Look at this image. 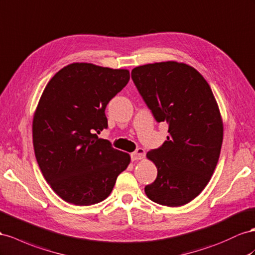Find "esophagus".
Listing matches in <instances>:
<instances>
[{"mask_svg": "<svg viewBox=\"0 0 255 255\" xmlns=\"http://www.w3.org/2000/svg\"><path fill=\"white\" fill-rule=\"evenodd\" d=\"M146 155V151L142 148H137L134 152L130 153V157H132V160L136 161V160H141Z\"/></svg>", "mask_w": 255, "mask_h": 255, "instance_id": "34e87169", "label": "esophagus"}]
</instances>
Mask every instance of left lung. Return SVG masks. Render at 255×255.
Listing matches in <instances>:
<instances>
[{"mask_svg":"<svg viewBox=\"0 0 255 255\" xmlns=\"http://www.w3.org/2000/svg\"><path fill=\"white\" fill-rule=\"evenodd\" d=\"M132 79L156 122H167V140L150 150L157 168L144 187L151 201L178 207L209 182L221 151L223 125L208 82L195 68L169 61L135 67Z\"/></svg>","mask_w":255,"mask_h":255,"instance_id":"1","label":"left lung"}]
</instances>
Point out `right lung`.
<instances>
[{"label":"right lung","mask_w":255,"mask_h":255,"mask_svg":"<svg viewBox=\"0 0 255 255\" xmlns=\"http://www.w3.org/2000/svg\"><path fill=\"white\" fill-rule=\"evenodd\" d=\"M129 80L127 70L73 63L48 82L33 119V146L51 189L77 206L112 193L129 163L128 153L98 134L108 128L106 106Z\"/></svg>","instance_id":"obj_1"}]
</instances>
